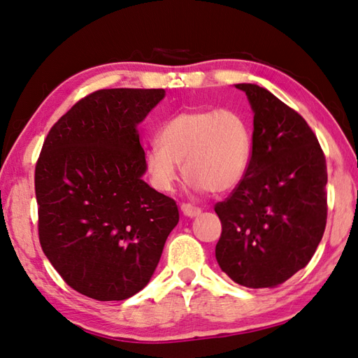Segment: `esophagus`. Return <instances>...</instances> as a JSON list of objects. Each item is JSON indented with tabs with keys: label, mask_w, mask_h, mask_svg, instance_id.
<instances>
[{
	"label": "esophagus",
	"mask_w": 358,
	"mask_h": 358,
	"mask_svg": "<svg viewBox=\"0 0 358 358\" xmlns=\"http://www.w3.org/2000/svg\"><path fill=\"white\" fill-rule=\"evenodd\" d=\"M181 213H183L186 217H191L192 219V217H197L201 214V209L197 206L189 205V203H183V205H181Z\"/></svg>",
	"instance_id": "esophagus-1"
}]
</instances>
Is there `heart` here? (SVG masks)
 <instances>
[{
    "label": "heart",
    "mask_w": 358,
    "mask_h": 358,
    "mask_svg": "<svg viewBox=\"0 0 358 358\" xmlns=\"http://www.w3.org/2000/svg\"><path fill=\"white\" fill-rule=\"evenodd\" d=\"M157 141L145 150L144 164L159 191L177 185L180 164L194 187L213 194L233 191L248 172L251 135L237 110L180 111L161 125Z\"/></svg>",
    "instance_id": "heart-1"
}]
</instances>
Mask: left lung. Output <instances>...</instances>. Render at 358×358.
<instances>
[{"label":"left lung","mask_w":358,"mask_h":358,"mask_svg":"<svg viewBox=\"0 0 358 358\" xmlns=\"http://www.w3.org/2000/svg\"><path fill=\"white\" fill-rule=\"evenodd\" d=\"M253 119L248 172L215 205L222 234L215 259L234 282L265 289L285 282L317 251L327 219L326 158L295 110L255 83H237Z\"/></svg>","instance_id":"1"}]
</instances>
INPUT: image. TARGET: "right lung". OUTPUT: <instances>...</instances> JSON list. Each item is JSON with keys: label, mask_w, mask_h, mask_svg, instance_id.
I'll use <instances>...</instances> for the list:
<instances>
[{"label": "right lung", "mask_w": 358, "mask_h": 358, "mask_svg": "<svg viewBox=\"0 0 358 358\" xmlns=\"http://www.w3.org/2000/svg\"><path fill=\"white\" fill-rule=\"evenodd\" d=\"M166 91L99 90L49 130L35 166L38 237L71 289L122 301L150 281L180 214L150 187L138 124Z\"/></svg>", "instance_id": "add662e5"}]
</instances>
